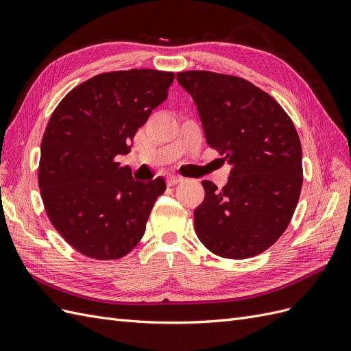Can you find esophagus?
<instances>
[{
	"label": "esophagus",
	"instance_id": "esophagus-1",
	"mask_svg": "<svg viewBox=\"0 0 351 351\" xmlns=\"http://www.w3.org/2000/svg\"><path fill=\"white\" fill-rule=\"evenodd\" d=\"M180 182H183L182 177H177V176H169V177H167V186H168V187L176 186V184H178Z\"/></svg>",
	"mask_w": 351,
	"mask_h": 351
}]
</instances>
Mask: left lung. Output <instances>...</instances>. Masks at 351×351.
I'll use <instances>...</instances> for the list:
<instances>
[{
    "label": "left lung",
    "instance_id": "left-lung-1",
    "mask_svg": "<svg viewBox=\"0 0 351 351\" xmlns=\"http://www.w3.org/2000/svg\"><path fill=\"white\" fill-rule=\"evenodd\" d=\"M192 95L208 145L231 165L228 183L205 180L195 230L212 253L247 259L289 227L303 184L302 145L291 119L269 93L230 74L177 73Z\"/></svg>",
    "mask_w": 351,
    "mask_h": 351
}]
</instances>
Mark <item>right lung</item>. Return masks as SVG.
<instances>
[{
	"mask_svg": "<svg viewBox=\"0 0 351 351\" xmlns=\"http://www.w3.org/2000/svg\"><path fill=\"white\" fill-rule=\"evenodd\" d=\"M173 71L101 73L71 89L51 114L40 142L38 183L51 224L70 246L97 261L130 253L145 234L164 178H132L115 156L161 105Z\"/></svg>",
	"mask_w": 351,
	"mask_h": 351,
	"instance_id": "right-lung-1",
	"label": "right lung"
}]
</instances>
